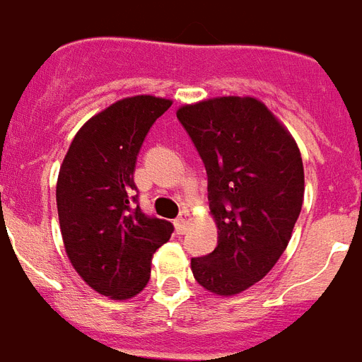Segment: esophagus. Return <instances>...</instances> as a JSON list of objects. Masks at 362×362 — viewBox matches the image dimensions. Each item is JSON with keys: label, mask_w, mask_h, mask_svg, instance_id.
<instances>
[{"label": "esophagus", "mask_w": 362, "mask_h": 362, "mask_svg": "<svg viewBox=\"0 0 362 362\" xmlns=\"http://www.w3.org/2000/svg\"><path fill=\"white\" fill-rule=\"evenodd\" d=\"M189 223H191L189 214H182V216L175 221L176 232H178V234H184V232L187 230V227H189Z\"/></svg>", "instance_id": "esophagus-1"}]
</instances>
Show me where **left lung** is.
<instances>
[{"instance_id": "1", "label": "left lung", "mask_w": 362, "mask_h": 362, "mask_svg": "<svg viewBox=\"0 0 362 362\" xmlns=\"http://www.w3.org/2000/svg\"><path fill=\"white\" fill-rule=\"evenodd\" d=\"M176 117L206 165L217 227V247L191 258V272L204 290L230 298L262 281L292 238L305 195L301 152L255 96L184 104Z\"/></svg>"}]
</instances>
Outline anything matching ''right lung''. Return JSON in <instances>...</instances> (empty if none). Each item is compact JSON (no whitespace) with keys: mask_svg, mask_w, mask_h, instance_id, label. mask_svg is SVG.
<instances>
[{"mask_svg":"<svg viewBox=\"0 0 362 362\" xmlns=\"http://www.w3.org/2000/svg\"><path fill=\"white\" fill-rule=\"evenodd\" d=\"M171 104L152 95L117 100L79 128L59 169L55 197L66 257L95 292L115 301L146 286L152 257L173 234L169 221L130 206L141 145Z\"/></svg>","mask_w":362,"mask_h":362,"instance_id":"obj_1","label":"right lung"}]
</instances>
